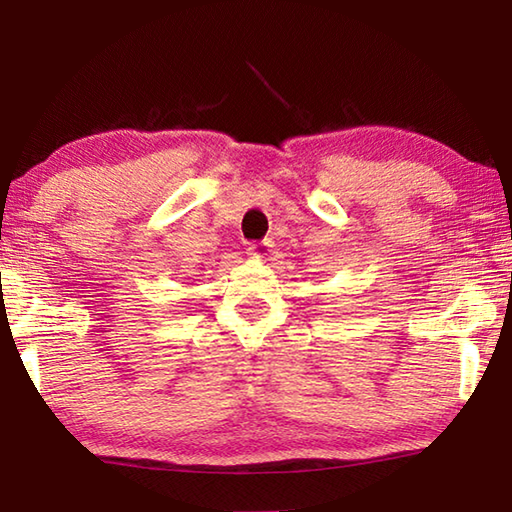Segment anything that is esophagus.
<instances>
[{"mask_svg":"<svg viewBox=\"0 0 512 512\" xmlns=\"http://www.w3.org/2000/svg\"><path fill=\"white\" fill-rule=\"evenodd\" d=\"M246 253L253 259H264L270 253V244L268 242H253V244H248Z\"/></svg>","mask_w":512,"mask_h":512,"instance_id":"obj_1","label":"esophagus"}]
</instances>
